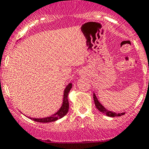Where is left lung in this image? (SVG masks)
I'll return each instance as SVG.
<instances>
[{
  "instance_id": "8db88e82",
  "label": "left lung",
  "mask_w": 149,
  "mask_h": 149,
  "mask_svg": "<svg viewBox=\"0 0 149 149\" xmlns=\"http://www.w3.org/2000/svg\"><path fill=\"white\" fill-rule=\"evenodd\" d=\"M93 97H94V101H95V106H96L97 109L100 112L104 113V114H106V115L109 116V117H120V116H122L124 114V113H120V114L118 113V114H116V113L112 112V111H108L107 109H105V108L103 107L100 103V102L98 101L97 98L96 97L95 94H94Z\"/></svg>"
}]
</instances>
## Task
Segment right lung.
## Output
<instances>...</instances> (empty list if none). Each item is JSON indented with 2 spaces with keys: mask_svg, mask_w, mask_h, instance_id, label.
<instances>
[{
  "mask_svg": "<svg viewBox=\"0 0 149 149\" xmlns=\"http://www.w3.org/2000/svg\"><path fill=\"white\" fill-rule=\"evenodd\" d=\"M72 84H69V85L66 86L65 89L64 90V95H63V105L61 106V108L60 109L59 111L56 114H53V115L50 116L49 117H44V118H30L32 119V120L36 121V122L39 123H50V122H54V121L60 119V118H62L63 117L67 114L68 111H69V101H68V95H69V92L70 91V89L72 88Z\"/></svg>",
  "mask_w": 149,
  "mask_h": 149,
  "instance_id": "obj_1",
  "label": "right lung"
}]
</instances>
